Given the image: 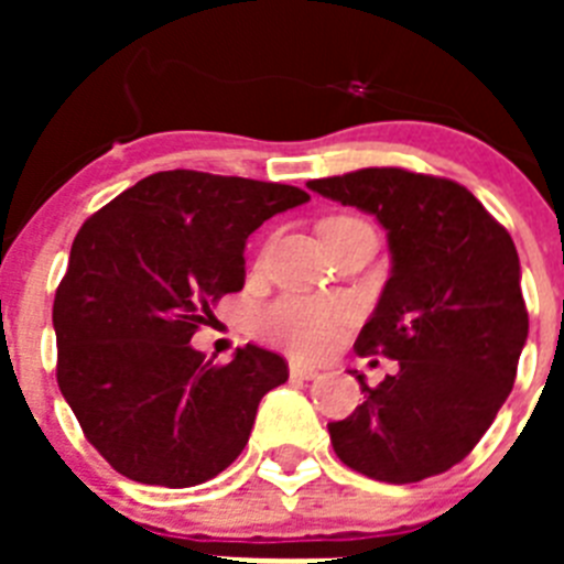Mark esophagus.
Wrapping results in <instances>:
<instances>
[{"label":"esophagus","mask_w":564,"mask_h":564,"mask_svg":"<svg viewBox=\"0 0 564 564\" xmlns=\"http://www.w3.org/2000/svg\"><path fill=\"white\" fill-rule=\"evenodd\" d=\"M288 370H291L293 378H302V381H311V378L318 376V370L313 367V364H302V361H296V358L288 364Z\"/></svg>","instance_id":"esophagus-1"}]
</instances>
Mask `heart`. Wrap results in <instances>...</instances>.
<instances>
[{
  "instance_id": "1",
  "label": "heart",
  "mask_w": 564,
  "mask_h": 564,
  "mask_svg": "<svg viewBox=\"0 0 564 564\" xmlns=\"http://www.w3.org/2000/svg\"><path fill=\"white\" fill-rule=\"evenodd\" d=\"M350 316V305L341 299L279 296L257 313L253 330L259 338L293 356H322L330 350Z\"/></svg>"
}]
</instances>
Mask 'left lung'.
<instances>
[{
	"label": "left lung",
	"instance_id": "left-lung-1",
	"mask_svg": "<svg viewBox=\"0 0 564 564\" xmlns=\"http://www.w3.org/2000/svg\"><path fill=\"white\" fill-rule=\"evenodd\" d=\"M322 197L372 214L387 228L392 271L358 356L398 370L364 403L327 423L344 466L381 482L449 471L495 423L528 338L514 239L466 186L406 169H358L311 181Z\"/></svg>",
	"mask_w": 564,
	"mask_h": 564
}]
</instances>
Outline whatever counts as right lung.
Returning <instances> with one entry per match:
<instances>
[{"label":"right lung","mask_w":564,"mask_h":564,"mask_svg":"<svg viewBox=\"0 0 564 564\" xmlns=\"http://www.w3.org/2000/svg\"><path fill=\"white\" fill-rule=\"evenodd\" d=\"M311 200L285 183L149 174L82 226L53 302L58 390L123 477L188 488L246 449L285 358L246 344L223 367L192 347L212 307L246 285V239Z\"/></svg>","instance_id":"obj_1"}]
</instances>
